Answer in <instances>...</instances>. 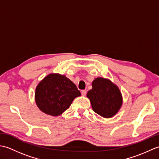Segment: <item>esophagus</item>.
<instances>
[{
    "label": "esophagus",
    "mask_w": 159,
    "mask_h": 159,
    "mask_svg": "<svg viewBox=\"0 0 159 159\" xmlns=\"http://www.w3.org/2000/svg\"><path fill=\"white\" fill-rule=\"evenodd\" d=\"M81 94H82V96H85L86 94H87V92H86V90H82V92H81Z\"/></svg>",
    "instance_id": "obj_1"
}]
</instances>
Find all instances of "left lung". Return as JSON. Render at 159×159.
I'll use <instances>...</instances> for the list:
<instances>
[{
	"label": "left lung",
	"instance_id": "left-lung-1",
	"mask_svg": "<svg viewBox=\"0 0 159 159\" xmlns=\"http://www.w3.org/2000/svg\"><path fill=\"white\" fill-rule=\"evenodd\" d=\"M95 113L105 118L112 117L122 104V96L117 86L109 79L98 77L92 82L87 93Z\"/></svg>",
	"mask_w": 159,
	"mask_h": 159
}]
</instances>
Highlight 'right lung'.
Returning a JSON list of instances; mask_svg holds the SVG:
<instances>
[{
    "instance_id": "add662e5",
    "label": "right lung",
    "mask_w": 159,
    "mask_h": 159,
    "mask_svg": "<svg viewBox=\"0 0 159 159\" xmlns=\"http://www.w3.org/2000/svg\"><path fill=\"white\" fill-rule=\"evenodd\" d=\"M80 93L73 82L64 75L50 74L36 87L37 106L42 112L58 116L66 111Z\"/></svg>"
}]
</instances>
